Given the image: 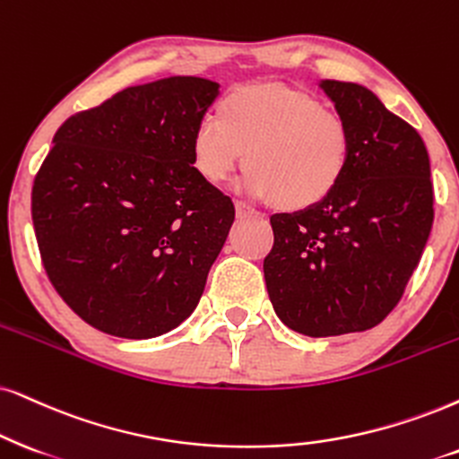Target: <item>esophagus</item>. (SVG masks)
Returning a JSON list of instances; mask_svg holds the SVG:
<instances>
[{
    "instance_id": "1",
    "label": "esophagus",
    "mask_w": 459,
    "mask_h": 459,
    "mask_svg": "<svg viewBox=\"0 0 459 459\" xmlns=\"http://www.w3.org/2000/svg\"><path fill=\"white\" fill-rule=\"evenodd\" d=\"M235 212H237V218H249L256 213L252 207L247 205V203H243V201H235Z\"/></svg>"
}]
</instances>
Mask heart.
<instances>
[{"mask_svg":"<svg viewBox=\"0 0 459 459\" xmlns=\"http://www.w3.org/2000/svg\"><path fill=\"white\" fill-rule=\"evenodd\" d=\"M199 176L222 184L246 154L243 188L271 199L277 210L305 212L320 205L343 182L351 160V135L316 95L294 86L256 82L230 91L218 118H203L190 139Z\"/></svg>","mask_w":459,"mask_h":459,"instance_id":"heart-1","label":"heart"}]
</instances>
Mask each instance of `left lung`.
I'll use <instances>...</instances> for the list:
<instances>
[{"mask_svg": "<svg viewBox=\"0 0 459 459\" xmlns=\"http://www.w3.org/2000/svg\"><path fill=\"white\" fill-rule=\"evenodd\" d=\"M351 135L343 182L320 205L271 216L264 281L277 317L307 336L385 320L420 264L434 220L430 159L413 126L375 92L322 80Z\"/></svg>", "mask_w": 459, "mask_h": 459, "instance_id": "8db88e82", "label": "left lung"}]
</instances>
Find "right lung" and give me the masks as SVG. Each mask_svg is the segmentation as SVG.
Listing matches in <instances>:
<instances>
[{"label":"right lung","mask_w":459,"mask_h":459,"mask_svg":"<svg viewBox=\"0 0 459 459\" xmlns=\"http://www.w3.org/2000/svg\"><path fill=\"white\" fill-rule=\"evenodd\" d=\"M218 89L196 75L129 86L55 133L33 229L50 283L92 328L152 339L199 305L235 220L190 154Z\"/></svg>","instance_id":"right-lung-1"}]
</instances>
